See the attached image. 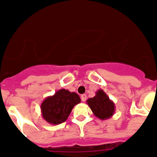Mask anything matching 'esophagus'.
<instances>
[{"label": "esophagus", "instance_id": "obj_1", "mask_svg": "<svg viewBox=\"0 0 157 157\" xmlns=\"http://www.w3.org/2000/svg\"><path fill=\"white\" fill-rule=\"evenodd\" d=\"M81 99H82V102H85L86 99H87V96L85 94H83V95L81 96Z\"/></svg>", "mask_w": 157, "mask_h": 157}]
</instances>
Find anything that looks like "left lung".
Segmentation results:
<instances>
[{"label": "left lung", "mask_w": 157, "mask_h": 157, "mask_svg": "<svg viewBox=\"0 0 157 157\" xmlns=\"http://www.w3.org/2000/svg\"><path fill=\"white\" fill-rule=\"evenodd\" d=\"M87 102L94 114L99 119L109 118L114 114V102L109 99L103 90H98L97 95L93 98L87 99Z\"/></svg>", "instance_id": "left-lung-1"}]
</instances>
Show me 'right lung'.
Listing matches in <instances>:
<instances>
[{
	"mask_svg": "<svg viewBox=\"0 0 157 157\" xmlns=\"http://www.w3.org/2000/svg\"><path fill=\"white\" fill-rule=\"evenodd\" d=\"M80 102L78 94L61 89L43 102L41 110L43 118L50 124H61L69 117L74 105Z\"/></svg>",
	"mask_w": 157,
	"mask_h": 157,
	"instance_id": "1",
	"label": "right lung"
}]
</instances>
